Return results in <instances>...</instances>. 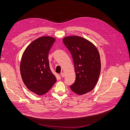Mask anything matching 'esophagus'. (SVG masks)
<instances>
[{
    "label": "esophagus",
    "instance_id": "34e87169",
    "mask_svg": "<svg viewBox=\"0 0 130 130\" xmlns=\"http://www.w3.org/2000/svg\"><path fill=\"white\" fill-rule=\"evenodd\" d=\"M60 76H61V77H64V73H60Z\"/></svg>",
    "mask_w": 130,
    "mask_h": 130
}]
</instances>
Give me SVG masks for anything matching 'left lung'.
<instances>
[{
  "mask_svg": "<svg viewBox=\"0 0 130 130\" xmlns=\"http://www.w3.org/2000/svg\"><path fill=\"white\" fill-rule=\"evenodd\" d=\"M74 61L76 79L70 86L78 95L91 92L96 85L101 72L100 56L96 47L88 40L79 36L63 39Z\"/></svg>",
  "mask_w": 130,
  "mask_h": 130,
  "instance_id": "1",
  "label": "left lung"
}]
</instances>
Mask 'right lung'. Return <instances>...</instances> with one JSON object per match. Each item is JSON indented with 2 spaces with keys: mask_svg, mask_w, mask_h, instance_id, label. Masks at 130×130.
Segmentation results:
<instances>
[{
  "mask_svg": "<svg viewBox=\"0 0 130 130\" xmlns=\"http://www.w3.org/2000/svg\"><path fill=\"white\" fill-rule=\"evenodd\" d=\"M55 42L52 37H39L32 41L23 54L20 65L22 79L30 91L39 95L49 91L56 82L48 60L49 52Z\"/></svg>",
  "mask_w": 130,
  "mask_h": 130,
  "instance_id": "1",
  "label": "right lung"
}]
</instances>
